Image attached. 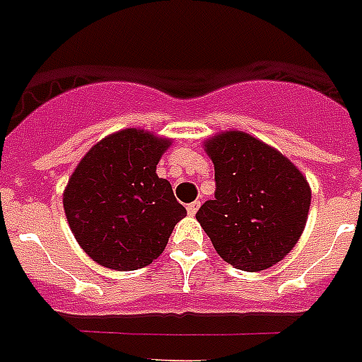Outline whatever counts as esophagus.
Instances as JSON below:
<instances>
[{
  "label": "esophagus",
  "mask_w": 362,
  "mask_h": 362,
  "mask_svg": "<svg viewBox=\"0 0 362 362\" xmlns=\"http://www.w3.org/2000/svg\"><path fill=\"white\" fill-rule=\"evenodd\" d=\"M199 206H201L199 201H194V203H188V204H187L188 216H196V212H197V210H199Z\"/></svg>",
  "instance_id": "esophagus-1"
}]
</instances>
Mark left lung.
Returning <instances> with one entry per match:
<instances>
[{
  "instance_id": "1",
  "label": "left lung",
  "mask_w": 362,
  "mask_h": 362,
  "mask_svg": "<svg viewBox=\"0 0 362 362\" xmlns=\"http://www.w3.org/2000/svg\"><path fill=\"white\" fill-rule=\"evenodd\" d=\"M216 197L196 217L217 254L232 267L259 272L288 255L308 219L306 179L283 153L245 132L206 143Z\"/></svg>"
}]
</instances>
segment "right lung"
<instances>
[{"instance_id":"1","label":"right lung","mask_w":362,"mask_h":362,"mask_svg":"<svg viewBox=\"0 0 362 362\" xmlns=\"http://www.w3.org/2000/svg\"><path fill=\"white\" fill-rule=\"evenodd\" d=\"M168 145L143 130H121L92 146L74 170L63 194L66 219L79 246L101 267H146L187 216L170 183L156 174Z\"/></svg>"}]
</instances>
